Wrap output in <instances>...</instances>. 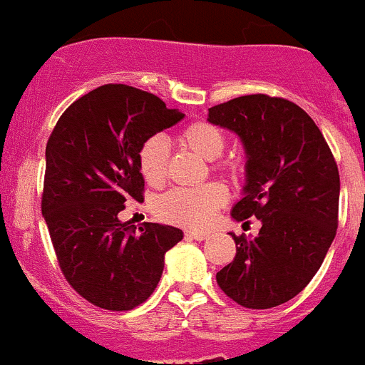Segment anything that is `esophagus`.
<instances>
[{
  "label": "esophagus",
  "instance_id": "34e87169",
  "mask_svg": "<svg viewBox=\"0 0 365 365\" xmlns=\"http://www.w3.org/2000/svg\"><path fill=\"white\" fill-rule=\"evenodd\" d=\"M185 237H189V239H194V240H205L210 237V233L207 232H185Z\"/></svg>",
  "mask_w": 365,
  "mask_h": 365
}]
</instances>
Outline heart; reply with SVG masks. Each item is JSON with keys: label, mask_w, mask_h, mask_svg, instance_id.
<instances>
[{"label": "heart", "mask_w": 365, "mask_h": 365, "mask_svg": "<svg viewBox=\"0 0 365 365\" xmlns=\"http://www.w3.org/2000/svg\"><path fill=\"white\" fill-rule=\"evenodd\" d=\"M178 140L185 150L192 151L203 160H215L221 157L226 146V137L219 126L200 119L183 126ZM169 148L162 135H150L143 140L137 151V168L146 183L158 187L165 182L168 175ZM212 168L225 173L230 178H237L242 173L244 164L240 158L228 157L214 162ZM226 201V189L217 182L207 183L197 189H173L160 196L155 203L158 217L173 225L187 228H203L214 219L215 212Z\"/></svg>", "instance_id": "1"}]
</instances>
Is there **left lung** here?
I'll list each match as a JSON object with an SVG mask.
<instances>
[{
    "instance_id": "left-lung-1",
    "label": "left lung",
    "mask_w": 365,
    "mask_h": 365,
    "mask_svg": "<svg viewBox=\"0 0 365 365\" xmlns=\"http://www.w3.org/2000/svg\"><path fill=\"white\" fill-rule=\"evenodd\" d=\"M208 121L235 132L246 148L244 197L232 217L262 222L255 239L232 235L235 258L215 280L237 305L278 307L309 285L334 242L337 162L312 118L285 98L239 96L208 108Z\"/></svg>"
}]
</instances>
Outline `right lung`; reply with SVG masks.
I'll return each instance as SVG.
<instances>
[{
    "mask_svg": "<svg viewBox=\"0 0 365 365\" xmlns=\"http://www.w3.org/2000/svg\"><path fill=\"white\" fill-rule=\"evenodd\" d=\"M182 112L123 83L94 88L66 108L46 144L42 215L67 284L105 310H132L160 282L164 255L182 240L175 226L121 222L144 200L137 151Z\"/></svg>",
    "mask_w": 365,
    "mask_h": 365,
    "instance_id": "obj_1",
    "label": "right lung"
}]
</instances>
